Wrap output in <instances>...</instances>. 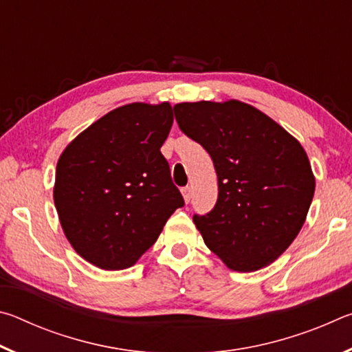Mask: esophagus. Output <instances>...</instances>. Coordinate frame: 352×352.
<instances>
[{
    "label": "esophagus",
    "mask_w": 352,
    "mask_h": 352,
    "mask_svg": "<svg viewBox=\"0 0 352 352\" xmlns=\"http://www.w3.org/2000/svg\"><path fill=\"white\" fill-rule=\"evenodd\" d=\"M182 194H183V199H184V201H186V204H189V200H190V194H192V192H190V188H183L182 189Z\"/></svg>",
    "instance_id": "esophagus-1"
}]
</instances>
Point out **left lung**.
Segmentation results:
<instances>
[{
  "mask_svg": "<svg viewBox=\"0 0 352 352\" xmlns=\"http://www.w3.org/2000/svg\"><path fill=\"white\" fill-rule=\"evenodd\" d=\"M182 132L211 155L217 201L194 223L206 247L236 272H254L294 242L312 204L315 178L305 148L254 107L182 102L174 107Z\"/></svg>",
  "mask_w": 352,
  "mask_h": 352,
  "instance_id": "8db88e82",
  "label": "left lung"
}]
</instances>
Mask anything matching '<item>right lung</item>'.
<instances>
[{"label":"right lung","instance_id":"right-lung-1","mask_svg":"<svg viewBox=\"0 0 352 352\" xmlns=\"http://www.w3.org/2000/svg\"><path fill=\"white\" fill-rule=\"evenodd\" d=\"M174 122L169 102H133L93 122L57 163L54 204L71 245L104 270L132 267L184 205L160 152Z\"/></svg>","mask_w":352,"mask_h":352}]
</instances>
